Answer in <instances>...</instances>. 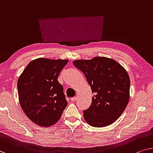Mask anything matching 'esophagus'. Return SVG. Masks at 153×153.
I'll return each instance as SVG.
<instances>
[{
    "instance_id": "34e87169",
    "label": "esophagus",
    "mask_w": 153,
    "mask_h": 153,
    "mask_svg": "<svg viewBox=\"0 0 153 153\" xmlns=\"http://www.w3.org/2000/svg\"><path fill=\"white\" fill-rule=\"evenodd\" d=\"M76 100H77V97H72V98H71V101L75 102Z\"/></svg>"
}]
</instances>
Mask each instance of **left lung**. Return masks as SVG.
Instances as JSON below:
<instances>
[{
	"mask_svg": "<svg viewBox=\"0 0 153 153\" xmlns=\"http://www.w3.org/2000/svg\"><path fill=\"white\" fill-rule=\"evenodd\" d=\"M73 63L84 74L94 93L91 105L83 111L86 122L94 127L113 124L129 101L131 82L127 71L115 60L106 57Z\"/></svg>",
	"mask_w": 153,
	"mask_h": 153,
	"instance_id": "obj_1",
	"label": "left lung"
}]
</instances>
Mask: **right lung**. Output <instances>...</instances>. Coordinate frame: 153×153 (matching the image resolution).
Returning <instances> with one entry per match:
<instances>
[{
    "instance_id": "add662e5",
    "label": "right lung",
    "mask_w": 153,
    "mask_h": 153,
    "mask_svg": "<svg viewBox=\"0 0 153 153\" xmlns=\"http://www.w3.org/2000/svg\"><path fill=\"white\" fill-rule=\"evenodd\" d=\"M68 60L38 58L28 64L18 79L20 105L38 126H52L67 106L63 86L58 77Z\"/></svg>"
}]
</instances>
